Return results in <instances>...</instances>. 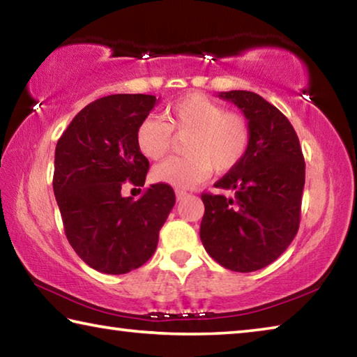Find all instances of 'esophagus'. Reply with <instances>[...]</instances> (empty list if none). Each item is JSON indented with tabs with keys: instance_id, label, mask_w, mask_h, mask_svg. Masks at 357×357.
Instances as JSON below:
<instances>
[{
	"instance_id": "1",
	"label": "esophagus",
	"mask_w": 357,
	"mask_h": 357,
	"mask_svg": "<svg viewBox=\"0 0 357 357\" xmlns=\"http://www.w3.org/2000/svg\"><path fill=\"white\" fill-rule=\"evenodd\" d=\"M187 195H189V193H187L185 190H179V189L176 190V198H178V202H179V200H183V198H185Z\"/></svg>"
}]
</instances>
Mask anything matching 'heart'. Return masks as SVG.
I'll use <instances>...</instances> for the list:
<instances>
[{
    "label": "heart",
    "instance_id": "1",
    "mask_svg": "<svg viewBox=\"0 0 357 357\" xmlns=\"http://www.w3.org/2000/svg\"><path fill=\"white\" fill-rule=\"evenodd\" d=\"M174 137H185V155L172 157L153 170L155 183L174 189H190L203 183L213 170L227 173L241 164L250 144V124L243 114L204 94L190 93L168 105L162 118H144L135 130V144L149 160H159L170 151Z\"/></svg>",
    "mask_w": 357,
    "mask_h": 357
}]
</instances>
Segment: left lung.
<instances>
[{
	"label": "left lung",
	"instance_id": "left-lung-1",
	"mask_svg": "<svg viewBox=\"0 0 357 357\" xmlns=\"http://www.w3.org/2000/svg\"><path fill=\"white\" fill-rule=\"evenodd\" d=\"M250 124L249 149L214 187L234 195L203 193L200 238L223 268L253 273L275 261L299 228L304 155L293 126L279 108L250 91L219 93Z\"/></svg>",
	"mask_w": 357,
	"mask_h": 357
}]
</instances>
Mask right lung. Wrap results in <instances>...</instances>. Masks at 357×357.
I'll use <instances>...</instances> for the list:
<instances>
[{
  "label": "right lung",
  "mask_w": 357,
  "mask_h": 357,
  "mask_svg": "<svg viewBox=\"0 0 357 357\" xmlns=\"http://www.w3.org/2000/svg\"><path fill=\"white\" fill-rule=\"evenodd\" d=\"M157 102L149 94L94 100L56 143L53 192L64 233L77 255L99 273L126 274L146 263L176 202L172 187L160 183L138 200L121 195L126 181L144 185L149 162L137 149L135 130Z\"/></svg>",
  "instance_id": "right-lung-1"
}]
</instances>
